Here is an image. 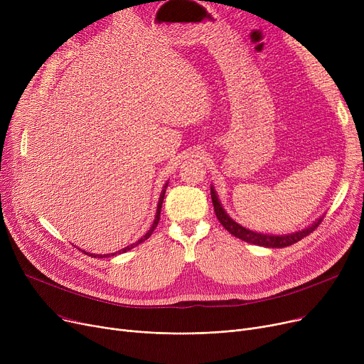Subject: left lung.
Returning <instances> with one entry per match:
<instances>
[{
  "label": "left lung",
  "mask_w": 364,
  "mask_h": 364,
  "mask_svg": "<svg viewBox=\"0 0 364 364\" xmlns=\"http://www.w3.org/2000/svg\"><path fill=\"white\" fill-rule=\"evenodd\" d=\"M211 198H213V205H214V211L215 215L218 218V221L223 224V227L228 233H232L233 236L247 242L252 245H258V246H267V247H284L294 245L296 242H299L301 239H304L305 236H309L310 233H313L316 228L318 227V224L321 223V218H318L313 225H310L309 228H304L301 232L292 233V235H284V236H272V235H262V233H255L252 230H247V228L242 227L240 224H237L236 221H233L230 217L225 214V211L223 209L217 193L214 192V188L211 187Z\"/></svg>",
  "instance_id": "obj_1"
}]
</instances>
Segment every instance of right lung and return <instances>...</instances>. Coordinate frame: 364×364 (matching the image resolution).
Returning <instances> with one entry per match:
<instances>
[{
    "mask_svg": "<svg viewBox=\"0 0 364 364\" xmlns=\"http://www.w3.org/2000/svg\"><path fill=\"white\" fill-rule=\"evenodd\" d=\"M166 187V186H165ZM164 196H165V190L162 192V195H161V198H159V203H158V209H156V217H155V221H153V225L150 227V230L140 239V240H137L136 243H132V245H129V246H127V247H124V250H121V251H118V252H114V254H112V255H118V254H124V252H127V251H129V250H132L134 246H137V245H140L141 242H144V240H147L150 236H151V233L155 232V228H156V225H158V223H159V218H161V208H162V202H164ZM87 255H88V252H85ZM90 257H100V258H103V257H110V254H107V255H95V254H91Z\"/></svg>",
    "mask_w": 364,
    "mask_h": 364,
    "instance_id": "add662e5",
    "label": "right lung"
}]
</instances>
